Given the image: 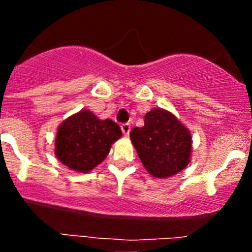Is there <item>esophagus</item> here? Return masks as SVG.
Returning <instances> with one entry per match:
<instances>
[{"instance_id":"34e87169","label":"esophagus","mask_w":252,"mask_h":252,"mask_svg":"<svg viewBox=\"0 0 252 252\" xmlns=\"http://www.w3.org/2000/svg\"><path fill=\"white\" fill-rule=\"evenodd\" d=\"M121 129H122L124 135L128 136L129 132H130V129H131V126H130L129 123H123V124H121Z\"/></svg>"}]
</instances>
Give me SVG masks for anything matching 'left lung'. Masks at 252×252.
<instances>
[{"label":"left lung","instance_id":"8db88e82","mask_svg":"<svg viewBox=\"0 0 252 252\" xmlns=\"http://www.w3.org/2000/svg\"><path fill=\"white\" fill-rule=\"evenodd\" d=\"M138 158L154 178H169L187 167L192 154L189 130L168 110L156 108L144 116L142 128L130 132Z\"/></svg>","mask_w":252,"mask_h":252}]
</instances>
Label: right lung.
Returning <instances> with one entry per match:
<instances>
[{"instance_id": "1", "label": "right lung", "mask_w": 252, "mask_h": 252, "mask_svg": "<svg viewBox=\"0 0 252 252\" xmlns=\"http://www.w3.org/2000/svg\"><path fill=\"white\" fill-rule=\"evenodd\" d=\"M122 131L111 120H99L94 112L80 110L58 126L54 154L63 164L89 173L103 162Z\"/></svg>"}]
</instances>
